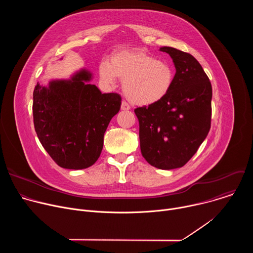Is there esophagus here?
Here are the masks:
<instances>
[{
    "instance_id": "1",
    "label": "esophagus",
    "mask_w": 253,
    "mask_h": 253,
    "mask_svg": "<svg viewBox=\"0 0 253 253\" xmlns=\"http://www.w3.org/2000/svg\"><path fill=\"white\" fill-rule=\"evenodd\" d=\"M121 110H123V111L130 110V106H129V104L127 102L122 101V103H121Z\"/></svg>"
}]
</instances>
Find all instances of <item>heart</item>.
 Here are the masks:
<instances>
[{"label": "heart", "mask_w": 253, "mask_h": 253, "mask_svg": "<svg viewBox=\"0 0 253 253\" xmlns=\"http://www.w3.org/2000/svg\"><path fill=\"white\" fill-rule=\"evenodd\" d=\"M99 76L107 85H114L118 77L131 103L150 106L162 101L170 92L174 70L166 61L142 50H122L113 54L110 62L100 63Z\"/></svg>", "instance_id": "obj_1"}]
</instances>
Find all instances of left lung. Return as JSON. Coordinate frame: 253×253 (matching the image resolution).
I'll return each mask as SVG.
<instances>
[{"instance_id": "8db88e82", "label": "left lung", "mask_w": 253, "mask_h": 253, "mask_svg": "<svg viewBox=\"0 0 253 253\" xmlns=\"http://www.w3.org/2000/svg\"><path fill=\"white\" fill-rule=\"evenodd\" d=\"M160 51L169 54L176 69L172 88L159 103L134 112L142 156L156 168L170 170L185 165L208 135L212 87L192 55L172 47Z\"/></svg>"}]
</instances>
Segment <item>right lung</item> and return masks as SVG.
I'll use <instances>...</instances> for the list:
<instances>
[{
	"label": "right lung",
	"mask_w": 253,
	"mask_h": 253,
	"mask_svg": "<svg viewBox=\"0 0 253 253\" xmlns=\"http://www.w3.org/2000/svg\"><path fill=\"white\" fill-rule=\"evenodd\" d=\"M92 80L93 74L82 68L69 79H53L46 86L38 82L34 89L35 131L65 169H85L98 160L106 129L120 110V95L102 94Z\"/></svg>",
	"instance_id": "obj_1"
}]
</instances>
